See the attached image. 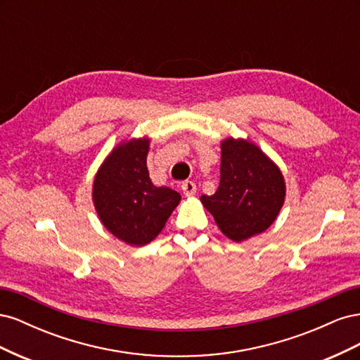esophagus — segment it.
Returning <instances> with one entry per match:
<instances>
[{
    "label": "esophagus",
    "instance_id": "34e87169",
    "mask_svg": "<svg viewBox=\"0 0 360 360\" xmlns=\"http://www.w3.org/2000/svg\"><path fill=\"white\" fill-rule=\"evenodd\" d=\"M181 191L183 193L186 195V197H192V195L197 193V184H195L193 181H183L181 184Z\"/></svg>",
    "mask_w": 360,
    "mask_h": 360
}]
</instances>
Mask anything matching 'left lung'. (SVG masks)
<instances>
[{
  "label": "left lung",
  "mask_w": 360,
  "mask_h": 360,
  "mask_svg": "<svg viewBox=\"0 0 360 360\" xmlns=\"http://www.w3.org/2000/svg\"><path fill=\"white\" fill-rule=\"evenodd\" d=\"M284 200V176L259 147L248 139L222 141L219 188L201 202L228 238L240 243L266 231Z\"/></svg>",
  "instance_id": "1"
}]
</instances>
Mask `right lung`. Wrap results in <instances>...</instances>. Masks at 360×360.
Instances as JSON below:
<instances>
[{"instance_id": "1", "label": "right lung", "mask_w": 360, "mask_h": 360, "mask_svg": "<svg viewBox=\"0 0 360 360\" xmlns=\"http://www.w3.org/2000/svg\"><path fill=\"white\" fill-rule=\"evenodd\" d=\"M150 139L123 141L105 159L93 183V202L101 222L130 246L150 243L179 205L180 193L150 180Z\"/></svg>"}]
</instances>
